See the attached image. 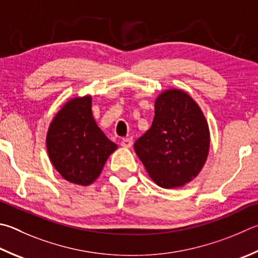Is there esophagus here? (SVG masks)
I'll return each mask as SVG.
<instances>
[{
	"label": "esophagus",
	"mask_w": 258,
	"mask_h": 258,
	"mask_svg": "<svg viewBox=\"0 0 258 258\" xmlns=\"http://www.w3.org/2000/svg\"><path fill=\"white\" fill-rule=\"evenodd\" d=\"M132 144H133V139L132 138H125V139H123L120 141L121 147L126 148V149H128V148L132 147Z\"/></svg>",
	"instance_id": "1"
}]
</instances>
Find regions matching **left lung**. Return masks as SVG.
Here are the masks:
<instances>
[{"label":"left lung","instance_id":"8db88e82","mask_svg":"<svg viewBox=\"0 0 258 258\" xmlns=\"http://www.w3.org/2000/svg\"><path fill=\"white\" fill-rule=\"evenodd\" d=\"M151 179L162 188L182 187L209 156L210 130L202 109L181 89L163 90L154 101L151 127L134 144Z\"/></svg>","mask_w":258,"mask_h":258}]
</instances>
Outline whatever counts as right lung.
Returning <instances> with one entry per match:
<instances>
[{"mask_svg": "<svg viewBox=\"0 0 258 258\" xmlns=\"http://www.w3.org/2000/svg\"><path fill=\"white\" fill-rule=\"evenodd\" d=\"M92 97H74L60 107L46 134L51 165L65 180L89 186L117 149L92 116Z\"/></svg>", "mask_w": 258, "mask_h": 258, "instance_id": "right-lung-1", "label": "right lung"}]
</instances>
